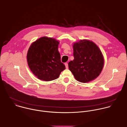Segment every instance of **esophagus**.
<instances>
[{
    "label": "esophagus",
    "instance_id": "esophagus-1",
    "mask_svg": "<svg viewBox=\"0 0 127 127\" xmlns=\"http://www.w3.org/2000/svg\"><path fill=\"white\" fill-rule=\"evenodd\" d=\"M65 64V67H66V69H67V68H68V64H67V63H65V64Z\"/></svg>",
    "mask_w": 127,
    "mask_h": 127
}]
</instances>
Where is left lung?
Listing matches in <instances>:
<instances>
[{
	"label": "left lung",
	"mask_w": 127,
	"mask_h": 127,
	"mask_svg": "<svg viewBox=\"0 0 127 127\" xmlns=\"http://www.w3.org/2000/svg\"><path fill=\"white\" fill-rule=\"evenodd\" d=\"M73 48L74 59L68 63V67L76 80L86 83L97 77L104 64V59L98 46L92 41L84 39L74 43Z\"/></svg>",
	"instance_id": "1"
}]
</instances>
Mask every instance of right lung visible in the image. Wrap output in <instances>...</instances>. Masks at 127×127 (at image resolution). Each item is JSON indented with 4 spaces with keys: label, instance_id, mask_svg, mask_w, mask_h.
<instances>
[{
    "label": "right lung",
    "instance_id": "1",
    "mask_svg": "<svg viewBox=\"0 0 127 127\" xmlns=\"http://www.w3.org/2000/svg\"><path fill=\"white\" fill-rule=\"evenodd\" d=\"M59 42L53 38L42 37L32 43L27 54L29 66L40 80L50 81L57 79L65 69L58 51Z\"/></svg>",
    "mask_w": 127,
    "mask_h": 127
}]
</instances>
